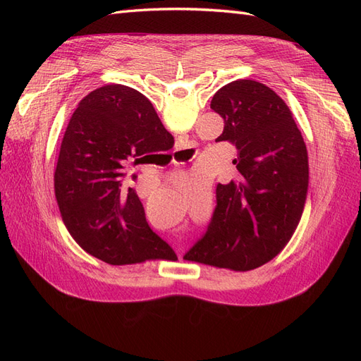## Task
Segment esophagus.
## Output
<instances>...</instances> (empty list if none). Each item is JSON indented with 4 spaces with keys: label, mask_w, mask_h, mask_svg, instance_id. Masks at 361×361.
I'll return each mask as SVG.
<instances>
[{
    "label": "esophagus",
    "mask_w": 361,
    "mask_h": 361,
    "mask_svg": "<svg viewBox=\"0 0 361 361\" xmlns=\"http://www.w3.org/2000/svg\"><path fill=\"white\" fill-rule=\"evenodd\" d=\"M180 149H183V145H179V146H178V149H176V150H180ZM179 256H180V255H179Z\"/></svg>",
    "instance_id": "1"
}]
</instances>
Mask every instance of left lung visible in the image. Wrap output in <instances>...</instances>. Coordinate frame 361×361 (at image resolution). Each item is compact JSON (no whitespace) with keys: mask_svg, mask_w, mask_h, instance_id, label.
Instances as JSON below:
<instances>
[{"mask_svg":"<svg viewBox=\"0 0 361 361\" xmlns=\"http://www.w3.org/2000/svg\"><path fill=\"white\" fill-rule=\"evenodd\" d=\"M211 108L238 157V178L218 183L206 232L183 259L235 271L276 257L297 227L309 187V158L289 106L265 84L238 80L218 90Z\"/></svg>","mask_w":361,"mask_h":361,"instance_id":"left-lung-1","label":"left lung"}]
</instances>
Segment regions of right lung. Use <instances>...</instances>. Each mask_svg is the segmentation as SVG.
I'll list each match as a JSON object with an SVG mask.
<instances>
[{"label": "right lung", "instance_id": "right-lung-1", "mask_svg": "<svg viewBox=\"0 0 361 361\" xmlns=\"http://www.w3.org/2000/svg\"><path fill=\"white\" fill-rule=\"evenodd\" d=\"M170 141L154 105L130 87L104 85L78 104L61 141L54 188L64 224L87 253L111 265L178 259L150 228L135 190L123 183L126 162L145 164Z\"/></svg>", "mask_w": 361, "mask_h": 361}]
</instances>
